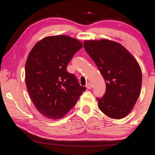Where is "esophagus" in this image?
<instances>
[{
    "label": "esophagus",
    "mask_w": 155,
    "mask_h": 155,
    "mask_svg": "<svg viewBox=\"0 0 155 155\" xmlns=\"http://www.w3.org/2000/svg\"><path fill=\"white\" fill-rule=\"evenodd\" d=\"M86 87L89 89V90H91V89H92V84H91L90 82H87V83L86 84Z\"/></svg>",
    "instance_id": "1"
}]
</instances>
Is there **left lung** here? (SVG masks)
I'll return each mask as SVG.
<instances>
[{"mask_svg": "<svg viewBox=\"0 0 155 155\" xmlns=\"http://www.w3.org/2000/svg\"><path fill=\"white\" fill-rule=\"evenodd\" d=\"M84 48L102 75L106 92L99 109L109 118L120 119L134 107L141 91L142 71L132 54L118 42L86 40Z\"/></svg>", "mask_w": 155, "mask_h": 155, "instance_id": "8db88e82", "label": "left lung"}]
</instances>
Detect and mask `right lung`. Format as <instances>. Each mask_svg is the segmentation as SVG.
Segmentation results:
<instances>
[{"instance_id": "1", "label": "right lung", "mask_w": 155, "mask_h": 155, "mask_svg": "<svg viewBox=\"0 0 155 155\" xmlns=\"http://www.w3.org/2000/svg\"><path fill=\"white\" fill-rule=\"evenodd\" d=\"M82 44L65 35L44 37L29 52L25 64V82L32 102L46 118H63L74 106L85 87L67 71L73 55Z\"/></svg>"}]
</instances>
